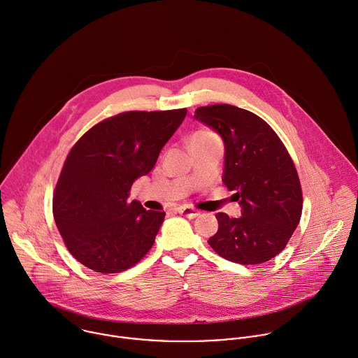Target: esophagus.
I'll return each mask as SVG.
<instances>
[{
    "mask_svg": "<svg viewBox=\"0 0 358 358\" xmlns=\"http://www.w3.org/2000/svg\"><path fill=\"white\" fill-rule=\"evenodd\" d=\"M176 211L180 213V214H183V216H186L187 219H194V217L199 216V211H197L196 208L187 207V206H180V207L176 208Z\"/></svg>",
    "mask_w": 358,
    "mask_h": 358,
    "instance_id": "obj_1",
    "label": "esophagus"
}]
</instances>
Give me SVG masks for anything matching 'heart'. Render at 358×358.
Returning a JSON list of instances; mask_svg holds the SVG:
<instances>
[{
	"mask_svg": "<svg viewBox=\"0 0 358 358\" xmlns=\"http://www.w3.org/2000/svg\"><path fill=\"white\" fill-rule=\"evenodd\" d=\"M208 135H213L211 132H208V131H200V132H196L192 138H197V136H208Z\"/></svg>",
	"mask_w": 358,
	"mask_h": 358,
	"instance_id": "obj_1",
	"label": "heart"
}]
</instances>
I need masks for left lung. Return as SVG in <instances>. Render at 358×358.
Segmentation results:
<instances>
[{
  "mask_svg": "<svg viewBox=\"0 0 358 358\" xmlns=\"http://www.w3.org/2000/svg\"><path fill=\"white\" fill-rule=\"evenodd\" d=\"M194 118L217 131L226 148L223 182L243 216L217 213L210 247L224 259L257 265L272 259L292 237L303 207L295 164L276 132L254 113L230 104L199 107Z\"/></svg>",
  "mask_w": 358,
  "mask_h": 358,
  "instance_id": "left-lung-1",
  "label": "left lung"
}]
</instances>
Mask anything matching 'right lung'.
Returning <instances> with one entry per match:
<instances>
[{
  "instance_id": "add662e5",
  "label": "right lung",
  "mask_w": 358,
  "mask_h": 358,
  "mask_svg": "<svg viewBox=\"0 0 358 358\" xmlns=\"http://www.w3.org/2000/svg\"><path fill=\"white\" fill-rule=\"evenodd\" d=\"M186 108L125 111L92 127L70 150L53 192V217L66 248L85 266L117 273L152 248L165 211L128 201L148 175Z\"/></svg>"
}]
</instances>
